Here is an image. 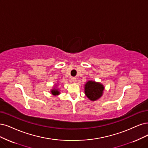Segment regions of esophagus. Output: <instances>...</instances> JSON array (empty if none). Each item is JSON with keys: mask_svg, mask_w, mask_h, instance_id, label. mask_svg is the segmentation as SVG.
Instances as JSON below:
<instances>
[{"mask_svg": "<svg viewBox=\"0 0 148 148\" xmlns=\"http://www.w3.org/2000/svg\"><path fill=\"white\" fill-rule=\"evenodd\" d=\"M71 81H72L74 83H75L76 82H77V79H76L75 77H71Z\"/></svg>", "mask_w": 148, "mask_h": 148, "instance_id": "obj_1", "label": "esophagus"}]
</instances>
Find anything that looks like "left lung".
<instances>
[{
    "mask_svg": "<svg viewBox=\"0 0 148 148\" xmlns=\"http://www.w3.org/2000/svg\"><path fill=\"white\" fill-rule=\"evenodd\" d=\"M104 90L103 86L92 81H88L85 85V92L86 96L91 101H96L102 95Z\"/></svg>",
    "mask_w": 148,
    "mask_h": 148,
    "instance_id": "1",
    "label": "left lung"
}]
</instances>
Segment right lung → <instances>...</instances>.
Masks as SVG:
<instances>
[{
  "label": "right lung",
  "instance_id": "obj_1",
  "mask_svg": "<svg viewBox=\"0 0 148 148\" xmlns=\"http://www.w3.org/2000/svg\"><path fill=\"white\" fill-rule=\"evenodd\" d=\"M51 92H52V94L53 95H59L60 94V92L58 91V90H57V89H53V90H52V91H51Z\"/></svg>",
  "mask_w": 148,
  "mask_h": 148
}]
</instances>
